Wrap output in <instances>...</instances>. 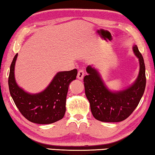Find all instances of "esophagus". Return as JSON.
<instances>
[{
  "mask_svg": "<svg viewBox=\"0 0 155 155\" xmlns=\"http://www.w3.org/2000/svg\"><path fill=\"white\" fill-rule=\"evenodd\" d=\"M84 74H85V73H84V71L82 70H80L78 72V74H77V78L78 79H83V77H84Z\"/></svg>",
  "mask_w": 155,
  "mask_h": 155,
  "instance_id": "obj_1",
  "label": "esophagus"
}]
</instances>
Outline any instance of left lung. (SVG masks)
Masks as SVG:
<instances>
[{"label":"left lung","mask_w":155,"mask_h":155,"mask_svg":"<svg viewBox=\"0 0 155 155\" xmlns=\"http://www.w3.org/2000/svg\"><path fill=\"white\" fill-rule=\"evenodd\" d=\"M133 51L140 61V73L134 84L125 90L109 91L97 70L90 65L86 69L88 75L83 78L85 95L90 103L91 114L99 121H123L130 116L140 103L146 83L145 64L137 45L133 46Z\"/></svg>","instance_id":"1"}]
</instances>
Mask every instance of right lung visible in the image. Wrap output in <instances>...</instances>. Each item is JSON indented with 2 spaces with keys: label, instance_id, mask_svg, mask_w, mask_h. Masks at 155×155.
<instances>
[{
  "label": "right lung",
  "instance_id": "obj_1",
  "mask_svg": "<svg viewBox=\"0 0 155 155\" xmlns=\"http://www.w3.org/2000/svg\"><path fill=\"white\" fill-rule=\"evenodd\" d=\"M18 54L10 66L8 78L10 94L23 116L28 121L40 124H52L64 117L65 101L70 83L76 79L77 70L58 72L45 90L30 94L19 87L14 78V67Z\"/></svg>",
  "mask_w": 155,
  "mask_h": 155
}]
</instances>
